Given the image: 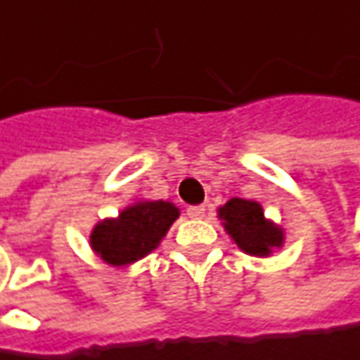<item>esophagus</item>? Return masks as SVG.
<instances>
[{"label":"esophagus","instance_id":"1","mask_svg":"<svg viewBox=\"0 0 360 360\" xmlns=\"http://www.w3.org/2000/svg\"><path fill=\"white\" fill-rule=\"evenodd\" d=\"M187 214L191 219H202L205 217V207L202 205H193V207L187 209Z\"/></svg>","mask_w":360,"mask_h":360}]
</instances>
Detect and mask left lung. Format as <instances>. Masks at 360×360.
<instances>
[{
    "label": "left lung",
    "mask_w": 360,
    "mask_h": 360,
    "mask_svg": "<svg viewBox=\"0 0 360 360\" xmlns=\"http://www.w3.org/2000/svg\"><path fill=\"white\" fill-rule=\"evenodd\" d=\"M219 219L238 248L250 256H270L282 248L283 231L264 217L262 205L256 200L234 197L219 209Z\"/></svg>",
    "instance_id": "8db88e82"
}]
</instances>
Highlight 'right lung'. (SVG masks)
<instances>
[{
    "mask_svg": "<svg viewBox=\"0 0 360 360\" xmlns=\"http://www.w3.org/2000/svg\"><path fill=\"white\" fill-rule=\"evenodd\" d=\"M177 217L179 209L169 200H138L116 219L98 222L90 246L110 266H128L155 250Z\"/></svg>",
    "mask_w": 360,
    "mask_h": 360,
    "instance_id": "right-lung-1",
    "label": "right lung"
}]
</instances>
